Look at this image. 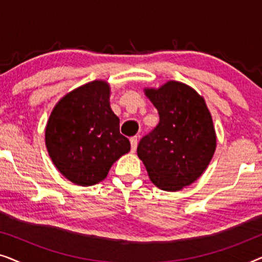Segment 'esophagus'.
I'll use <instances>...</instances> for the list:
<instances>
[{"instance_id":"34e87169","label":"esophagus","mask_w":262,"mask_h":262,"mask_svg":"<svg viewBox=\"0 0 262 262\" xmlns=\"http://www.w3.org/2000/svg\"><path fill=\"white\" fill-rule=\"evenodd\" d=\"M130 143H131V151L135 152V150L137 149V145H138V138L137 137H131Z\"/></svg>"}]
</instances>
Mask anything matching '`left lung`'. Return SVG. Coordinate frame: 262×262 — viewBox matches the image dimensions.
Wrapping results in <instances>:
<instances>
[{"label":"left lung","instance_id":"8db88e82","mask_svg":"<svg viewBox=\"0 0 262 262\" xmlns=\"http://www.w3.org/2000/svg\"><path fill=\"white\" fill-rule=\"evenodd\" d=\"M145 94L159 111L160 123L141 139L138 157L157 187L179 191L195 181L212 159V118L202 96L181 82L169 81Z\"/></svg>","mask_w":262,"mask_h":262}]
</instances>
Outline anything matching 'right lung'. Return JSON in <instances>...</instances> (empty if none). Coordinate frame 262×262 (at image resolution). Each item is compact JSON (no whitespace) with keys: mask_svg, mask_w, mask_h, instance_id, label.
Returning <instances> with one entry per match:
<instances>
[{"mask_svg":"<svg viewBox=\"0 0 262 262\" xmlns=\"http://www.w3.org/2000/svg\"><path fill=\"white\" fill-rule=\"evenodd\" d=\"M108 96L105 82H89L64 96L46 125V148L53 164L76 185L98 184L130 151V141L120 134Z\"/></svg>","mask_w":262,"mask_h":262,"instance_id":"add662e5","label":"right lung"}]
</instances>
